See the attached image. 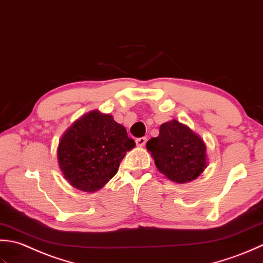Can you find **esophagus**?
I'll return each instance as SVG.
<instances>
[{
    "label": "esophagus",
    "instance_id": "esophagus-1",
    "mask_svg": "<svg viewBox=\"0 0 263 263\" xmlns=\"http://www.w3.org/2000/svg\"><path fill=\"white\" fill-rule=\"evenodd\" d=\"M145 144H146V137H139V138L136 139V145L137 146L142 147V146L145 145Z\"/></svg>",
    "mask_w": 263,
    "mask_h": 263
}]
</instances>
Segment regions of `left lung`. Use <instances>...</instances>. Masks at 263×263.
I'll use <instances>...</instances> for the list:
<instances>
[{
    "mask_svg": "<svg viewBox=\"0 0 263 263\" xmlns=\"http://www.w3.org/2000/svg\"><path fill=\"white\" fill-rule=\"evenodd\" d=\"M159 136L146 143L160 173L174 183L196 179L206 168V145L190 127L176 119L160 126Z\"/></svg>",
    "mask_w": 263,
    "mask_h": 263,
    "instance_id": "8db88e82",
    "label": "left lung"
}]
</instances>
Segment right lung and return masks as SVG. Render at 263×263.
I'll list each match as a JSON object with an SVG mask.
<instances>
[{
	"label": "right lung",
	"mask_w": 263,
	"mask_h": 263,
	"mask_svg": "<svg viewBox=\"0 0 263 263\" xmlns=\"http://www.w3.org/2000/svg\"><path fill=\"white\" fill-rule=\"evenodd\" d=\"M135 147L124 126L111 115L93 110L64 132L58 146V163L74 189L93 193L114 177L126 152Z\"/></svg>",
	"instance_id": "1"
}]
</instances>
